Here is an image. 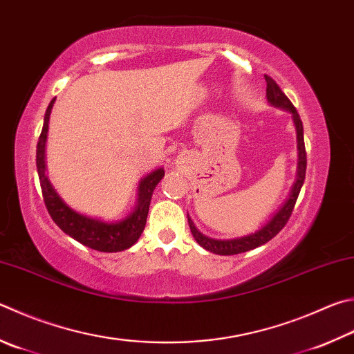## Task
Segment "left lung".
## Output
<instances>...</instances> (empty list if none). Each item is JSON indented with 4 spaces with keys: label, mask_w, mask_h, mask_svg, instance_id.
I'll return each instance as SVG.
<instances>
[{
    "label": "left lung",
    "mask_w": 354,
    "mask_h": 354,
    "mask_svg": "<svg viewBox=\"0 0 354 354\" xmlns=\"http://www.w3.org/2000/svg\"><path fill=\"white\" fill-rule=\"evenodd\" d=\"M265 80H266V97H268L269 104L274 106L283 108V110L292 114L295 133H297V150H299L297 178H295V183L292 185L291 194H289V198L286 199V203L281 205V209L277 212V214H275L271 220L265 224V226L257 230V232L240 236V239H232V240L209 239V236H205L199 232V230L195 227L194 221H192L187 215L192 235H194L196 243L199 244V246H203L205 250H209V252H214L218 255H235V254L248 252V250L259 248V246H261V244H265L269 240H272L274 236L286 226L289 216H291L292 210H294L295 201H297V198H299L301 185H304V181H305L306 150H305V140H304V125H301L300 115H299L297 110L294 108V105L291 104V100L286 97L285 93L281 91L280 86L275 83L272 77L265 75Z\"/></svg>",
    "instance_id": "1"
}]
</instances>
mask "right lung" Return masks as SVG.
Segmentation results:
<instances>
[{
  "label": "right lung",
  "instance_id": "obj_1",
  "mask_svg": "<svg viewBox=\"0 0 354 354\" xmlns=\"http://www.w3.org/2000/svg\"><path fill=\"white\" fill-rule=\"evenodd\" d=\"M54 102L55 99L50 100L46 114H44L43 130L37 144L38 178H40L43 199L50 218H53L57 226L63 232L68 234L71 239H74L82 243L83 246H88L94 250H100V252H120V250L131 248L139 240L140 234L144 232L153 190H155L160 179L164 178V169L151 171L150 175H147L140 181L136 207L124 220L115 223H105L73 210L68 204L63 203V199L54 190L53 184L49 183L46 173H44L46 171L44 147H46L49 115L54 106Z\"/></svg>",
  "mask_w": 354,
  "mask_h": 354
}]
</instances>
